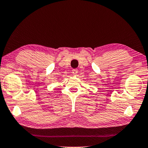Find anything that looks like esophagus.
<instances>
[{"label": "esophagus", "mask_w": 148, "mask_h": 148, "mask_svg": "<svg viewBox=\"0 0 148 148\" xmlns=\"http://www.w3.org/2000/svg\"><path fill=\"white\" fill-rule=\"evenodd\" d=\"M72 73H73V74L74 75H77L78 71H77V69H73L72 70Z\"/></svg>", "instance_id": "obj_1"}]
</instances>
